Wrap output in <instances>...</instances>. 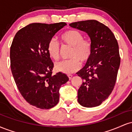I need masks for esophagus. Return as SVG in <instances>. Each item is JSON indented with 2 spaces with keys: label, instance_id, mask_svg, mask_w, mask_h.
<instances>
[{
  "label": "esophagus",
  "instance_id": "obj_1",
  "mask_svg": "<svg viewBox=\"0 0 132 132\" xmlns=\"http://www.w3.org/2000/svg\"><path fill=\"white\" fill-rule=\"evenodd\" d=\"M68 78H69V79H71L72 78V75H68Z\"/></svg>",
  "mask_w": 132,
  "mask_h": 132
}]
</instances>
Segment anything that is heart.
Instances as JSON below:
<instances>
[{
  "label": "heart",
  "mask_w": 132,
  "mask_h": 132,
  "mask_svg": "<svg viewBox=\"0 0 132 132\" xmlns=\"http://www.w3.org/2000/svg\"><path fill=\"white\" fill-rule=\"evenodd\" d=\"M61 40L66 45L72 46L69 57L57 63L56 69L63 73L69 74L79 69L81 63L89 61L92 53V43L89 40L84 39V35L76 30H69L61 35ZM60 44L55 38H51L47 46V51L51 57L54 60L60 58Z\"/></svg>",
  "instance_id": "obj_1"
}]
</instances>
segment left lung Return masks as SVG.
I'll use <instances>...</instances> for the list:
<instances>
[{"label": "left lung", "mask_w": 132, "mask_h": 132, "mask_svg": "<svg viewBox=\"0 0 132 132\" xmlns=\"http://www.w3.org/2000/svg\"><path fill=\"white\" fill-rule=\"evenodd\" d=\"M69 26L85 31L92 43V53L85 66L77 72L82 79L78 102L86 107L101 105L114 87L120 64L119 45L112 31L95 20L71 23Z\"/></svg>", "instance_id": "1"}]
</instances>
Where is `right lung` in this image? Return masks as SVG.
I'll use <instances>...</instances> for the list:
<instances>
[{
	"mask_svg": "<svg viewBox=\"0 0 132 132\" xmlns=\"http://www.w3.org/2000/svg\"><path fill=\"white\" fill-rule=\"evenodd\" d=\"M66 25L29 24L16 32L10 46V68L16 87L27 102L42 109L56 105L61 86L69 80L61 72L52 75L54 64L47 51L49 41Z\"/></svg>",
	"mask_w": 132,
	"mask_h": 132,
	"instance_id": "obj_1",
	"label": "right lung"
}]
</instances>
